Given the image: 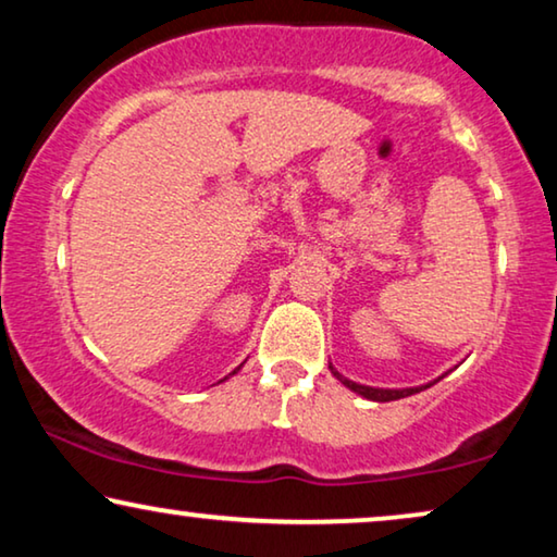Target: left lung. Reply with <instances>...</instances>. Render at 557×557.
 Here are the masks:
<instances>
[{"label":"left lung","instance_id":"obj_1","mask_svg":"<svg viewBox=\"0 0 557 557\" xmlns=\"http://www.w3.org/2000/svg\"><path fill=\"white\" fill-rule=\"evenodd\" d=\"M330 370H332V375L337 377L342 385H347V387H349V391L357 393V395H362V398H368V400H377V403H387V400H400V398H408V395H413V393H421V391H425V387H431L433 383H438V380H433V383H429V385H418V387H400V391H391V387H370V385L352 383V380L342 377L339 372L332 368V364H330Z\"/></svg>","mask_w":557,"mask_h":557}]
</instances>
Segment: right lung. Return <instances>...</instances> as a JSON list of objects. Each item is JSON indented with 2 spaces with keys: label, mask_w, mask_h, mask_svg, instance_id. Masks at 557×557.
Returning a JSON list of instances; mask_svg holds the SVG:
<instances>
[{
  "label": "right lung",
  "mask_w": 557,
  "mask_h": 557,
  "mask_svg": "<svg viewBox=\"0 0 557 557\" xmlns=\"http://www.w3.org/2000/svg\"><path fill=\"white\" fill-rule=\"evenodd\" d=\"M238 370H240V368H238ZM233 375H235V370H233Z\"/></svg>",
  "instance_id": "right-lung-1"
}]
</instances>
